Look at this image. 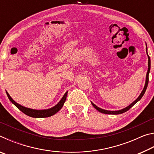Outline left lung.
<instances>
[{
	"label": "left lung",
	"instance_id": "obj_1",
	"mask_svg": "<svg viewBox=\"0 0 154 154\" xmlns=\"http://www.w3.org/2000/svg\"><path fill=\"white\" fill-rule=\"evenodd\" d=\"M146 52H147V56H148V70H147V75H146V80H145V86L144 88H143V90H142L141 93L140 94V95L139 96V97H138L136 100H135L134 102H132L131 104H130V105H128L126 107H125L124 109H121V110H118V111H108V110H105V109H103L100 107H98V106H96V105H94L92 102H91L92 103V105H93L94 107L96 110L98 111L99 112H100V113H105V114H111V115H118V114H121V113H123L124 112H126L127 111H128L129 109L132 107V106H133L135 104H136L138 101H139L141 98L143 97V96L144 95V94L146 91V89H147V85H148V82H149V71H150V67H151V61H150V58L149 55H148L147 54V49H146Z\"/></svg>",
	"mask_w": 154,
	"mask_h": 154
}]
</instances>
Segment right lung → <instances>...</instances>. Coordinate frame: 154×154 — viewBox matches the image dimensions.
<instances>
[{
    "label": "right lung",
    "instance_id": "add662e5",
    "mask_svg": "<svg viewBox=\"0 0 154 154\" xmlns=\"http://www.w3.org/2000/svg\"><path fill=\"white\" fill-rule=\"evenodd\" d=\"M6 93L9 99V100L11 101V102L14 104V105L16 106L18 109H20V110L22 112H23L24 114L27 115V116L30 117H32V118H48V117L54 116V114H56L57 112H58L60 110V109L62 108V106H63L65 101H66L68 91L64 94L63 97L62 98L61 100L59 101V103L57 104V105H56L55 106L51 108L47 109H42V110H36V109H32L25 107V106L17 103L14 100H13V98L10 96L9 93L7 92V91H6Z\"/></svg>",
    "mask_w": 154,
    "mask_h": 154
}]
</instances>
